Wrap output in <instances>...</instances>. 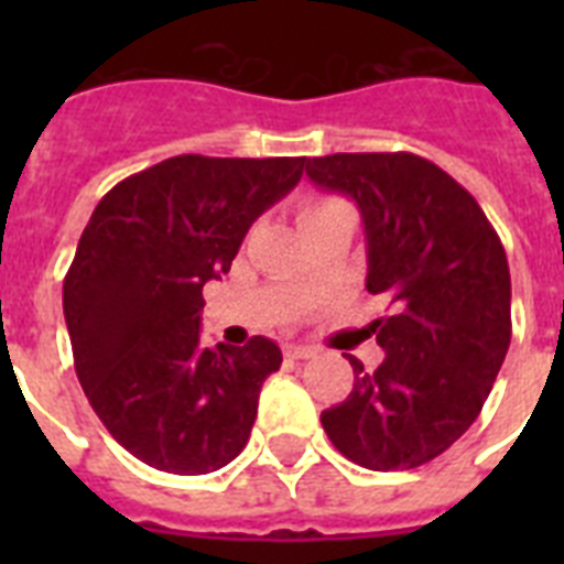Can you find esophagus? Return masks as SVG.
<instances>
[{"mask_svg":"<svg viewBox=\"0 0 564 564\" xmlns=\"http://www.w3.org/2000/svg\"><path fill=\"white\" fill-rule=\"evenodd\" d=\"M283 354L290 360H310L316 354V348H310V345H283Z\"/></svg>","mask_w":564,"mask_h":564,"instance_id":"34e87169","label":"esophagus"}]
</instances>
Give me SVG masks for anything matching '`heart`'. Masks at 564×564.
I'll use <instances>...</instances> for the list:
<instances>
[{"label":"heart","instance_id":"obj_1","mask_svg":"<svg viewBox=\"0 0 564 564\" xmlns=\"http://www.w3.org/2000/svg\"><path fill=\"white\" fill-rule=\"evenodd\" d=\"M330 204H336L334 198H307V202H301L299 207V221L307 219V216H313V213L325 210V207H330Z\"/></svg>","mask_w":564,"mask_h":564}]
</instances>
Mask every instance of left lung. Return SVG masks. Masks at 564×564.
I'll use <instances>...</instances> for the list:
<instances>
[{
	"label": "left lung",
	"instance_id": "1",
	"mask_svg": "<svg viewBox=\"0 0 564 564\" xmlns=\"http://www.w3.org/2000/svg\"><path fill=\"white\" fill-rule=\"evenodd\" d=\"M307 175L357 202L366 290L392 310L371 325L383 362L366 371L348 357L354 389L322 412V427L362 468H419L471 427L503 366L507 251L474 195L419 154H327L307 161Z\"/></svg>",
	"mask_w": 564,
	"mask_h": 564
}]
</instances>
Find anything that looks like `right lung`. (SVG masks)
<instances>
[{"label":"right lung","instance_id":"right-lung-1","mask_svg":"<svg viewBox=\"0 0 564 564\" xmlns=\"http://www.w3.org/2000/svg\"><path fill=\"white\" fill-rule=\"evenodd\" d=\"M304 163L178 154L96 204L64 278V318L87 401L140 463L193 477L246 447L281 348L265 336L204 348L202 290L230 272L251 221Z\"/></svg>","mask_w":564,"mask_h":564}]
</instances>
